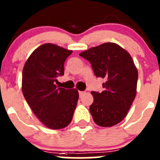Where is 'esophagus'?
Returning a JSON list of instances; mask_svg holds the SVG:
<instances>
[{
  "mask_svg": "<svg viewBox=\"0 0 160 160\" xmlns=\"http://www.w3.org/2000/svg\"><path fill=\"white\" fill-rule=\"evenodd\" d=\"M78 93H79V97H80V98H82V97L83 96L84 94H85V91H79V92H78Z\"/></svg>",
  "mask_w": 160,
  "mask_h": 160,
  "instance_id": "obj_1",
  "label": "esophagus"
}]
</instances>
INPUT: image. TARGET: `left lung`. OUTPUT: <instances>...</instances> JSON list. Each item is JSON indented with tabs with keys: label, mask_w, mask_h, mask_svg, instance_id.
<instances>
[{
	"label": "left lung",
	"mask_w": 160,
	"mask_h": 160,
	"mask_svg": "<svg viewBox=\"0 0 160 160\" xmlns=\"http://www.w3.org/2000/svg\"><path fill=\"white\" fill-rule=\"evenodd\" d=\"M91 62L97 77L105 78L102 92L92 91L90 112L94 122L111 127L128 114L137 93L138 69L129 53L117 44L104 43L79 53Z\"/></svg>",
	"instance_id": "1"
}]
</instances>
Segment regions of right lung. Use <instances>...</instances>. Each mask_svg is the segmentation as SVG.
I'll use <instances>...</instances> for the list:
<instances>
[{
	"instance_id": "1",
	"label": "right lung",
	"mask_w": 160,
	"mask_h": 160,
	"mask_svg": "<svg viewBox=\"0 0 160 160\" xmlns=\"http://www.w3.org/2000/svg\"><path fill=\"white\" fill-rule=\"evenodd\" d=\"M72 53L47 43L32 53L22 70V91L38 119L51 129L68 126L78 100L75 88L57 87V78L64 74V62Z\"/></svg>"
}]
</instances>
